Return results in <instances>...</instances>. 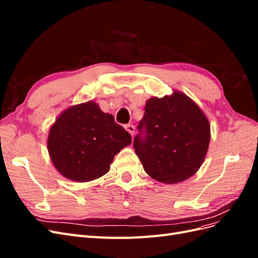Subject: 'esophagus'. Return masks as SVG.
<instances>
[{"instance_id": "34e87169", "label": "esophagus", "mask_w": 258, "mask_h": 258, "mask_svg": "<svg viewBox=\"0 0 258 258\" xmlns=\"http://www.w3.org/2000/svg\"><path fill=\"white\" fill-rule=\"evenodd\" d=\"M124 129H126L132 137H134V135H135V130H136V128H135L134 124H126V126H124Z\"/></svg>"}]
</instances>
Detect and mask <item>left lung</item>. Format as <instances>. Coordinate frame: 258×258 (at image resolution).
Segmentation results:
<instances>
[{
    "mask_svg": "<svg viewBox=\"0 0 258 258\" xmlns=\"http://www.w3.org/2000/svg\"><path fill=\"white\" fill-rule=\"evenodd\" d=\"M134 147L145 172L166 184L182 182L197 172L210 142V124L199 106L184 93L151 98Z\"/></svg>",
    "mask_w": 258,
    "mask_h": 258,
    "instance_id": "8db88e82",
    "label": "left lung"
}]
</instances>
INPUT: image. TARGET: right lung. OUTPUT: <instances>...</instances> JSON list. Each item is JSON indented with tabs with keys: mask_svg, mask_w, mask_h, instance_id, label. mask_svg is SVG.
<instances>
[{
	"mask_svg": "<svg viewBox=\"0 0 258 258\" xmlns=\"http://www.w3.org/2000/svg\"><path fill=\"white\" fill-rule=\"evenodd\" d=\"M131 136L111 114L90 101L68 108L50 128L48 152L54 167L69 179L88 182L107 173L116 154Z\"/></svg>",
	"mask_w": 258,
	"mask_h": 258,
	"instance_id": "add662e5",
	"label": "right lung"
}]
</instances>
